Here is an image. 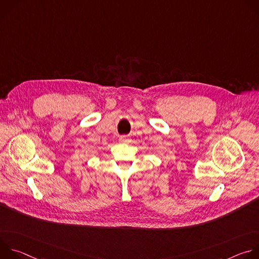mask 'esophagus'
Segmentation results:
<instances>
[{
	"mask_svg": "<svg viewBox=\"0 0 259 259\" xmlns=\"http://www.w3.org/2000/svg\"><path fill=\"white\" fill-rule=\"evenodd\" d=\"M120 141L121 142H129L130 138L127 137V136H122V137H120Z\"/></svg>",
	"mask_w": 259,
	"mask_h": 259,
	"instance_id": "1",
	"label": "esophagus"
}]
</instances>
